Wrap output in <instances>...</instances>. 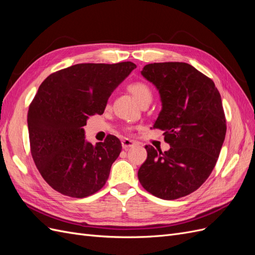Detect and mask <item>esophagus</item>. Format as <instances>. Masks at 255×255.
I'll use <instances>...</instances> for the list:
<instances>
[{"instance_id": "esophagus-1", "label": "esophagus", "mask_w": 255, "mask_h": 255, "mask_svg": "<svg viewBox=\"0 0 255 255\" xmlns=\"http://www.w3.org/2000/svg\"><path fill=\"white\" fill-rule=\"evenodd\" d=\"M134 145H135V142L133 140L127 139V138H126V139L122 140V148L125 150H128L129 148H133Z\"/></svg>"}]
</instances>
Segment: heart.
<instances>
[{
	"mask_svg": "<svg viewBox=\"0 0 255 255\" xmlns=\"http://www.w3.org/2000/svg\"><path fill=\"white\" fill-rule=\"evenodd\" d=\"M128 90L133 95V97L140 105L144 103H150L153 98V91L151 87L148 84L141 81L130 83L128 86Z\"/></svg>",
	"mask_w": 255,
	"mask_h": 255,
	"instance_id": "b5f03b06",
	"label": "heart"
}]
</instances>
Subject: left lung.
Here are the masks:
<instances>
[{
  "label": "left lung",
  "mask_w": 255,
  "mask_h": 255,
  "mask_svg": "<svg viewBox=\"0 0 255 255\" xmlns=\"http://www.w3.org/2000/svg\"><path fill=\"white\" fill-rule=\"evenodd\" d=\"M141 74L159 91L163 110L153 128L164 130L170 149L146 145L138 180L153 196L175 200L197 190L217 163L227 133L221 97L210 78L186 63L149 64Z\"/></svg>",
  "instance_id": "8db88e82"
}]
</instances>
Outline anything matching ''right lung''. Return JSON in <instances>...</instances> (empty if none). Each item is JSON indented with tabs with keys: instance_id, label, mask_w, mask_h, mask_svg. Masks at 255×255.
Instances as JSON below:
<instances>
[{
	"instance_id": "1",
	"label": "right lung",
	"mask_w": 255,
	"mask_h": 255,
	"mask_svg": "<svg viewBox=\"0 0 255 255\" xmlns=\"http://www.w3.org/2000/svg\"><path fill=\"white\" fill-rule=\"evenodd\" d=\"M135 68L132 61L78 64L41 83L27 113L30 153L43 180L61 195L91 196L109 179L121 142L114 135L87 142L83 127L104 113L114 89Z\"/></svg>"
}]
</instances>
